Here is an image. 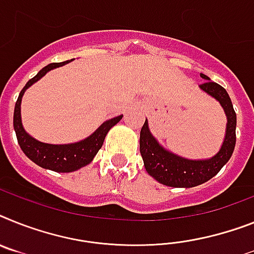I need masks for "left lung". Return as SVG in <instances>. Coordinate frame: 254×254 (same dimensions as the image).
<instances>
[{"label": "left lung", "mask_w": 254, "mask_h": 254, "mask_svg": "<svg viewBox=\"0 0 254 254\" xmlns=\"http://www.w3.org/2000/svg\"><path fill=\"white\" fill-rule=\"evenodd\" d=\"M205 82L200 87L221 103L227 116L226 137L219 152L209 160H187L164 150L152 137L148 123L144 121L140 129L139 150L147 173L165 186L195 187L209 181L222 169L231 157L236 143V114L232 107L225 87L210 81L206 74L201 73Z\"/></svg>", "instance_id": "1"}]
</instances>
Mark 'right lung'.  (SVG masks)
Listing matches in <instances>:
<instances>
[{
    "label": "right lung",
    "instance_id": "add662e5",
    "mask_svg": "<svg viewBox=\"0 0 254 254\" xmlns=\"http://www.w3.org/2000/svg\"><path fill=\"white\" fill-rule=\"evenodd\" d=\"M67 63L68 61L62 62V63H50V64L42 68L41 71L38 72L35 77H32L25 84V86L23 87L18 97V101L15 103L14 110V129L15 133H16V138H18V143L23 150V152L33 163H36L41 168L59 172V173L74 172V170L80 169V168L85 167L87 164H90L95 155H97L98 151L101 150L108 130L114 125H116L121 120V117H123L117 116L111 119V120H107L106 123L102 124L101 127H98L90 137H87L86 139L77 142V143L72 144L42 143V142H38L35 138H32L31 135L25 133L22 125V119H20V103H22V97L24 94V91L32 84H35L36 81L40 80L44 74H46V72H49L53 68L67 64Z\"/></svg>",
    "mask_w": 254,
    "mask_h": 254
}]
</instances>
